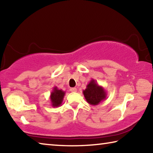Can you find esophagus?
I'll return each instance as SVG.
<instances>
[{
  "instance_id": "1",
  "label": "esophagus",
  "mask_w": 153,
  "mask_h": 153,
  "mask_svg": "<svg viewBox=\"0 0 153 153\" xmlns=\"http://www.w3.org/2000/svg\"><path fill=\"white\" fill-rule=\"evenodd\" d=\"M70 90L71 92H77V88H71L70 89Z\"/></svg>"
}]
</instances>
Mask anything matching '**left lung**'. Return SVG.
<instances>
[{"mask_svg":"<svg viewBox=\"0 0 153 153\" xmlns=\"http://www.w3.org/2000/svg\"><path fill=\"white\" fill-rule=\"evenodd\" d=\"M83 94L87 102L91 105H98L107 97V92L104 88L98 84L97 81L92 79L86 88L83 90Z\"/></svg>","mask_w":153,"mask_h":153,"instance_id":"left-lung-1","label":"left lung"}]
</instances>
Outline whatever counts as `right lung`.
<instances>
[{
  "label": "right lung",
  "mask_w": 153,
  "mask_h": 153,
  "mask_svg": "<svg viewBox=\"0 0 153 153\" xmlns=\"http://www.w3.org/2000/svg\"><path fill=\"white\" fill-rule=\"evenodd\" d=\"M65 94V92L63 90H59L56 86L54 87L50 96L52 107H58L61 106Z\"/></svg>",
  "instance_id": "right-lung-1"
}]
</instances>
